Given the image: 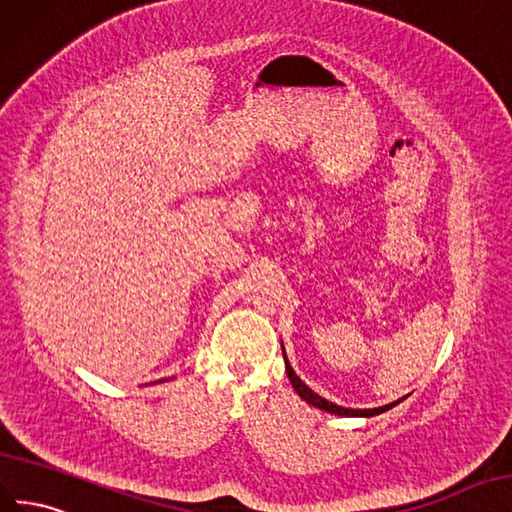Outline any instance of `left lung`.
I'll use <instances>...</instances> for the list:
<instances>
[{
	"label": "left lung",
	"mask_w": 512,
	"mask_h": 512,
	"mask_svg": "<svg viewBox=\"0 0 512 512\" xmlns=\"http://www.w3.org/2000/svg\"><path fill=\"white\" fill-rule=\"evenodd\" d=\"M283 358H285V371H287L289 382H291V386H294V390L300 394V399H304L306 403H311L313 407H319V410H324V412H328V414H337V416H364V418H369V416H377V414L388 412L390 407L399 405V403L405 399V397H403V399L392 401V403H388V405L373 407V410H349V407H341V405H337V403L326 401L324 397H319L317 392H313L309 386H306V384L302 382V379L296 375V371L291 369V364H289V360H287V356H285V347H283Z\"/></svg>",
	"instance_id": "1"
}]
</instances>
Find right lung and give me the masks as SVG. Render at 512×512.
Masks as SVG:
<instances>
[{
	"label": "right lung",
	"instance_id": "right-lung-1",
	"mask_svg": "<svg viewBox=\"0 0 512 512\" xmlns=\"http://www.w3.org/2000/svg\"><path fill=\"white\" fill-rule=\"evenodd\" d=\"M160 382H163V379H160Z\"/></svg>",
	"mask_w": 512,
	"mask_h": 512
}]
</instances>
